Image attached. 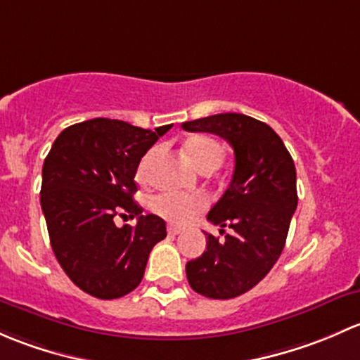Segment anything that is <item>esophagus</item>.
<instances>
[{
	"label": "esophagus",
	"instance_id": "1",
	"mask_svg": "<svg viewBox=\"0 0 360 360\" xmlns=\"http://www.w3.org/2000/svg\"><path fill=\"white\" fill-rule=\"evenodd\" d=\"M181 232V229L179 227V225H169L168 227V234L169 236H179Z\"/></svg>",
	"mask_w": 360,
	"mask_h": 360
}]
</instances>
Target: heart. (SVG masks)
Returning <instances> with one entry per match:
<instances>
[{"mask_svg": "<svg viewBox=\"0 0 360 360\" xmlns=\"http://www.w3.org/2000/svg\"><path fill=\"white\" fill-rule=\"evenodd\" d=\"M185 153L192 165L198 166L199 169L206 166H218L221 165L224 159V149L217 140L210 136H194L185 143ZM155 150H150L146 158L142 159L139 168V176L143 179L147 175L149 162L153 161ZM207 206V198L205 194H181V192H165V194L155 195L153 201V210L166 220L175 221V224H185L191 220L195 213L202 211Z\"/></svg>", "mask_w": 360, "mask_h": 360, "instance_id": "obj_1", "label": "heart"}]
</instances>
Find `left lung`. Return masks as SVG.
<instances>
[{
  "instance_id": "left-lung-1",
  "label": "left lung",
  "mask_w": 360,
  "mask_h": 360,
  "mask_svg": "<svg viewBox=\"0 0 360 360\" xmlns=\"http://www.w3.org/2000/svg\"><path fill=\"white\" fill-rule=\"evenodd\" d=\"M181 128L214 133L234 149L231 185L207 213L211 224L232 229V234L218 240L206 232V251L187 262L185 272L199 295L236 298L257 286L283 253L298 205L295 162L281 136L246 114H214Z\"/></svg>"
}]
</instances>
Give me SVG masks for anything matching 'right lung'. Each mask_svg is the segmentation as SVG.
<instances>
[{"mask_svg":"<svg viewBox=\"0 0 360 360\" xmlns=\"http://www.w3.org/2000/svg\"><path fill=\"white\" fill-rule=\"evenodd\" d=\"M169 128L97 117L65 128L44 159L41 210L51 250L69 279L95 298L135 290L166 237L165 220L142 214L133 194L140 159ZM126 214L139 218L135 228L113 224Z\"/></svg>","mask_w":360,"mask_h":360,"instance_id":"obj_1","label":"right lung"}]
</instances>
